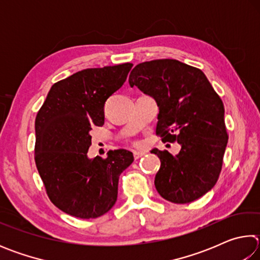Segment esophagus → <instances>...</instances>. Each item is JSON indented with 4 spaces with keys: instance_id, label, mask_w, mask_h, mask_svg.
<instances>
[{
    "instance_id": "esophagus-1",
    "label": "esophagus",
    "mask_w": 260,
    "mask_h": 260,
    "mask_svg": "<svg viewBox=\"0 0 260 260\" xmlns=\"http://www.w3.org/2000/svg\"><path fill=\"white\" fill-rule=\"evenodd\" d=\"M144 155H146V152H143V151H134V158H135V159H139V158L143 157Z\"/></svg>"
}]
</instances>
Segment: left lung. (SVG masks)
Listing matches in <instances>:
<instances>
[{
    "mask_svg": "<svg viewBox=\"0 0 260 260\" xmlns=\"http://www.w3.org/2000/svg\"><path fill=\"white\" fill-rule=\"evenodd\" d=\"M128 82L156 101L157 135L181 147L175 156L151 150L160 159L158 193L177 204L205 195L219 178L228 142L225 108L208 78L177 59H155L136 65Z\"/></svg>",
    "mask_w": 260,
    "mask_h": 260,
    "instance_id": "left-lung-1",
    "label": "left lung"
}]
</instances>
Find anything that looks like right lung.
<instances>
[{
  "mask_svg": "<svg viewBox=\"0 0 260 260\" xmlns=\"http://www.w3.org/2000/svg\"><path fill=\"white\" fill-rule=\"evenodd\" d=\"M133 64L86 69L54 83L35 119V164L50 201L81 219L111 210L119 175L133 153L110 150L105 159L87 155L90 131L104 124V105L124 85Z\"/></svg>",
  "mask_w": 260,
  "mask_h": 260,
  "instance_id": "obj_1",
  "label": "right lung"
}]
</instances>
